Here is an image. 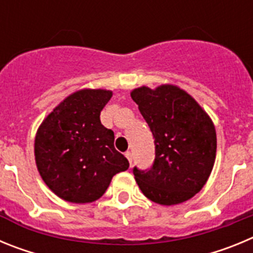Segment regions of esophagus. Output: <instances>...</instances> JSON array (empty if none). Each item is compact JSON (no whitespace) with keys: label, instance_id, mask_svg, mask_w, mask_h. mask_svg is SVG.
<instances>
[{"label":"esophagus","instance_id":"esophagus-1","mask_svg":"<svg viewBox=\"0 0 253 253\" xmlns=\"http://www.w3.org/2000/svg\"><path fill=\"white\" fill-rule=\"evenodd\" d=\"M125 157L128 158L129 163H130V166H131V162H133V157H131L130 152H125Z\"/></svg>","mask_w":253,"mask_h":253}]
</instances>
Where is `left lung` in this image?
<instances>
[{"label":"left lung","mask_w":253,"mask_h":253,"mask_svg":"<svg viewBox=\"0 0 253 253\" xmlns=\"http://www.w3.org/2000/svg\"><path fill=\"white\" fill-rule=\"evenodd\" d=\"M131 99L153 134L156 156L151 169H133L138 186L157 204L186 202L203 189L213 169V123L189 93L171 84L135 88Z\"/></svg>","instance_id":"obj_1"}]
</instances>
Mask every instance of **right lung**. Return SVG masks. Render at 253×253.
I'll return each mask as SVG.
<instances>
[{"instance_id":"1","label":"right lung","mask_w":253,"mask_h":253,"mask_svg":"<svg viewBox=\"0 0 253 253\" xmlns=\"http://www.w3.org/2000/svg\"><path fill=\"white\" fill-rule=\"evenodd\" d=\"M111 99L106 90L68 96L40 125L35 161L49 189L66 202L84 204L104 195L111 178L129 162L114 147V131L100 122Z\"/></svg>"}]
</instances>
